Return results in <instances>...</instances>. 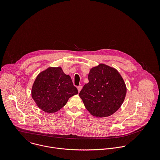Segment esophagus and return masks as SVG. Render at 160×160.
Instances as JSON below:
<instances>
[{
  "mask_svg": "<svg viewBox=\"0 0 160 160\" xmlns=\"http://www.w3.org/2000/svg\"><path fill=\"white\" fill-rule=\"evenodd\" d=\"M78 92H79L81 91V90L82 89V86H78Z\"/></svg>",
  "mask_w": 160,
  "mask_h": 160,
  "instance_id": "1",
  "label": "esophagus"
}]
</instances>
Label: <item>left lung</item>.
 <instances>
[{
    "mask_svg": "<svg viewBox=\"0 0 160 160\" xmlns=\"http://www.w3.org/2000/svg\"><path fill=\"white\" fill-rule=\"evenodd\" d=\"M89 82L79 95L86 109L96 117H107L121 106L126 94L123 79L116 69L100 64L90 70Z\"/></svg>",
    "mask_w": 160,
    "mask_h": 160,
    "instance_id": "8db88e82",
    "label": "left lung"
}]
</instances>
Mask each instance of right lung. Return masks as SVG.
<instances>
[{
    "mask_svg": "<svg viewBox=\"0 0 160 160\" xmlns=\"http://www.w3.org/2000/svg\"><path fill=\"white\" fill-rule=\"evenodd\" d=\"M69 75L60 67L48 68L36 78L32 88V97L37 105L47 113L60 110L69 98L78 94Z\"/></svg>",
    "mask_w": 160,
    "mask_h": 160,
    "instance_id": "right-lung-1",
    "label": "right lung"
}]
</instances>
